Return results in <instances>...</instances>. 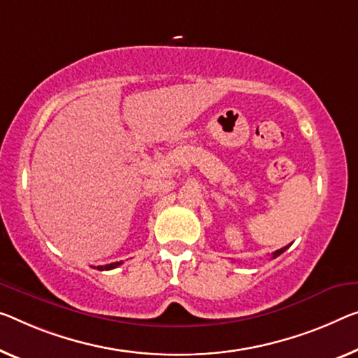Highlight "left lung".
<instances>
[{
  "label": "left lung",
  "mask_w": 358,
  "mask_h": 358,
  "mask_svg": "<svg viewBox=\"0 0 358 358\" xmlns=\"http://www.w3.org/2000/svg\"><path fill=\"white\" fill-rule=\"evenodd\" d=\"M289 246H291V243H289V245H287V246H285V248H280V250H277V251H275V252H273V255H272V257H273V259H275V257H278L280 255H282V252H285V251H287V250L289 248Z\"/></svg>",
  "instance_id": "1"
}]
</instances>
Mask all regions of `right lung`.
Returning <instances> with one entry per match:
<instances>
[{"label": "right lung", "mask_w": 358, "mask_h": 358, "mask_svg": "<svg viewBox=\"0 0 358 358\" xmlns=\"http://www.w3.org/2000/svg\"><path fill=\"white\" fill-rule=\"evenodd\" d=\"M120 264H123V262L120 261V262H112V264H107V266H97V271H110V268H115V267H118Z\"/></svg>", "instance_id": "right-lung-1"}]
</instances>
